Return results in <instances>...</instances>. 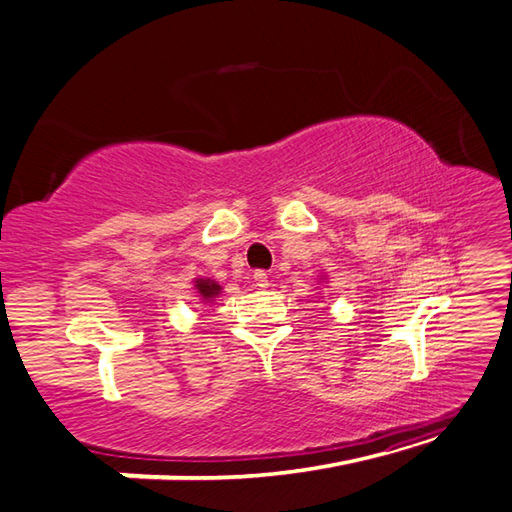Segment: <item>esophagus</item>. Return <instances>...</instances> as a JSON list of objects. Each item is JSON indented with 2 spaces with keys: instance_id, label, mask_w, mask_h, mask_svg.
Listing matches in <instances>:
<instances>
[{
  "instance_id": "34e87169",
  "label": "esophagus",
  "mask_w": 512,
  "mask_h": 512,
  "mask_svg": "<svg viewBox=\"0 0 512 512\" xmlns=\"http://www.w3.org/2000/svg\"><path fill=\"white\" fill-rule=\"evenodd\" d=\"M253 279H255V286H259V288H266V286H268V275H266V270H255V273H253Z\"/></svg>"
}]
</instances>
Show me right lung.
Instances as JSON below:
<instances>
[{
	"mask_svg": "<svg viewBox=\"0 0 512 512\" xmlns=\"http://www.w3.org/2000/svg\"><path fill=\"white\" fill-rule=\"evenodd\" d=\"M195 290L199 293V297H202L204 304H213L215 297L222 293V286H219L217 282H213V279H195Z\"/></svg>",
	"mask_w": 512,
	"mask_h": 512,
	"instance_id": "right-lung-1",
	"label": "right lung"
}]
</instances>
